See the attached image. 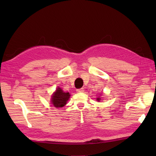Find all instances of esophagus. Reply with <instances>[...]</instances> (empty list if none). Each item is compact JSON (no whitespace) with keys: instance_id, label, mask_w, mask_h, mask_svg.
Masks as SVG:
<instances>
[{"instance_id":"34e87169","label":"esophagus","mask_w":156,"mask_h":156,"mask_svg":"<svg viewBox=\"0 0 156 156\" xmlns=\"http://www.w3.org/2000/svg\"><path fill=\"white\" fill-rule=\"evenodd\" d=\"M76 92H84V88H81L77 89V90H76Z\"/></svg>"}]
</instances>
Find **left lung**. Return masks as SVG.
Returning a JSON list of instances; mask_svg holds the SVG:
<instances>
[{
  "label": "left lung",
  "instance_id": "8db88e82",
  "mask_svg": "<svg viewBox=\"0 0 156 156\" xmlns=\"http://www.w3.org/2000/svg\"><path fill=\"white\" fill-rule=\"evenodd\" d=\"M97 101H100V100H101V99H100V98H97Z\"/></svg>",
  "mask_w": 156,
  "mask_h": 156
}]
</instances>
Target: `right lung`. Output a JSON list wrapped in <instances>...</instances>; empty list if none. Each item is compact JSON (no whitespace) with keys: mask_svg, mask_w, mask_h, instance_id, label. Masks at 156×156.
<instances>
[{"mask_svg":"<svg viewBox=\"0 0 156 156\" xmlns=\"http://www.w3.org/2000/svg\"><path fill=\"white\" fill-rule=\"evenodd\" d=\"M69 92H64L60 88H58L54 92L51 98V103L55 107L60 108L64 107L67 103V101L69 98Z\"/></svg>","mask_w":156,"mask_h":156,"instance_id":"1","label":"right lung"}]
</instances>
